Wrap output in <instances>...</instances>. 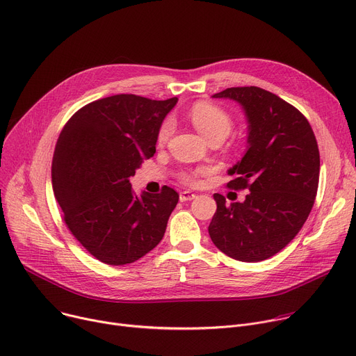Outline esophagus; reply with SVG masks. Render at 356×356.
Listing matches in <instances>:
<instances>
[{
	"label": "esophagus",
	"instance_id": "1",
	"mask_svg": "<svg viewBox=\"0 0 356 356\" xmlns=\"http://www.w3.org/2000/svg\"><path fill=\"white\" fill-rule=\"evenodd\" d=\"M197 195L194 193H191V191H182V193L179 194V200L181 202H185V201H193Z\"/></svg>",
	"mask_w": 356,
	"mask_h": 356
}]
</instances>
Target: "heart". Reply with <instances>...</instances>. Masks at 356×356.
I'll return each instance as SVG.
<instances>
[{"label":"heart","instance_id":"b5f03b06","mask_svg":"<svg viewBox=\"0 0 356 356\" xmlns=\"http://www.w3.org/2000/svg\"><path fill=\"white\" fill-rule=\"evenodd\" d=\"M188 118L193 122V125L197 128V131L204 135L205 138L209 141L212 138H225V136L229 134L232 121L231 117L224 111L222 108L216 106L209 102H197L193 106L189 108L188 111ZM172 131V124L170 121H165L159 131H158V143L163 144L171 135ZM211 170L208 167H201L194 171L184 172L182 174V181L186 184H197L198 178L208 174Z\"/></svg>","mask_w":356,"mask_h":356}]
</instances>
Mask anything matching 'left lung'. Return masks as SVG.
Here are the masks:
<instances>
[{
  "label": "left lung",
  "instance_id": "left-lung-1",
  "mask_svg": "<svg viewBox=\"0 0 356 356\" xmlns=\"http://www.w3.org/2000/svg\"><path fill=\"white\" fill-rule=\"evenodd\" d=\"M238 102L248 121V148L228 171L232 189H250L242 202L213 194L208 227L215 247L242 262L278 254L296 236L314 207L319 149L308 120L278 95L258 87L213 94Z\"/></svg>",
  "mask_w": 356,
  "mask_h": 356
}]
</instances>
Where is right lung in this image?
Listing matches in <instances>:
<instances>
[{"mask_svg":"<svg viewBox=\"0 0 356 356\" xmlns=\"http://www.w3.org/2000/svg\"><path fill=\"white\" fill-rule=\"evenodd\" d=\"M178 98L118 94L87 104L70 118L52 158V189L64 221L98 261L125 265L154 250L179 195H135L129 178L155 154L158 131Z\"/></svg>","mask_w":356,"mask_h":356,"instance_id":"1","label":"right lung"}]
</instances>
